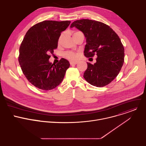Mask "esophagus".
<instances>
[{"label": "esophagus", "mask_w": 146, "mask_h": 146, "mask_svg": "<svg viewBox=\"0 0 146 146\" xmlns=\"http://www.w3.org/2000/svg\"><path fill=\"white\" fill-rule=\"evenodd\" d=\"M77 64V62H70V64L71 65H76Z\"/></svg>", "instance_id": "obj_1"}]
</instances>
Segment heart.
Masks as SVG:
<instances>
[{
  "instance_id": "b5f03b06",
  "label": "heart",
  "mask_w": 146,
  "mask_h": 146,
  "mask_svg": "<svg viewBox=\"0 0 146 146\" xmlns=\"http://www.w3.org/2000/svg\"><path fill=\"white\" fill-rule=\"evenodd\" d=\"M78 32H74V33H73V36H74V35H76V34L77 33H78ZM64 35V33L61 34V35L60 36V37H59V42H60V41L61 40H62V38H63ZM64 56H65V57L66 58H67V59H68L69 60H76V59H77V55L76 54H75L74 52H71V51H68V52H65V53L64 54Z\"/></svg>"
}]
</instances>
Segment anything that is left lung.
I'll return each mask as SVG.
<instances>
[{
  "instance_id": "1",
  "label": "left lung",
  "mask_w": 146,
  "mask_h": 146,
  "mask_svg": "<svg viewBox=\"0 0 146 146\" xmlns=\"http://www.w3.org/2000/svg\"><path fill=\"white\" fill-rule=\"evenodd\" d=\"M81 31L86 38L84 55L96 54V63L87 62L84 78L98 87L110 83L118 74L124 62V48L117 34L108 25L96 21L82 19L74 21L70 28Z\"/></svg>"
}]
</instances>
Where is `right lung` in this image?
Here are the masks:
<instances>
[{
    "label": "right lung",
    "instance_id": "right-lung-1",
    "mask_svg": "<svg viewBox=\"0 0 146 146\" xmlns=\"http://www.w3.org/2000/svg\"><path fill=\"white\" fill-rule=\"evenodd\" d=\"M69 21H44L32 27L19 47V64L28 80L42 90H51L63 80L69 62L60 59L59 63L49 61L50 54L58 47L61 32L70 24Z\"/></svg>",
    "mask_w": 146,
    "mask_h": 146
}]
</instances>
